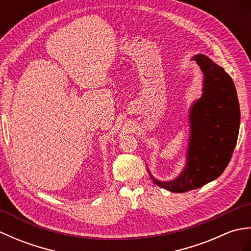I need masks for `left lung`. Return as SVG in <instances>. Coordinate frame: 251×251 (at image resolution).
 Listing matches in <instances>:
<instances>
[{
	"label": "left lung",
	"mask_w": 251,
	"mask_h": 251,
	"mask_svg": "<svg viewBox=\"0 0 251 251\" xmlns=\"http://www.w3.org/2000/svg\"><path fill=\"white\" fill-rule=\"evenodd\" d=\"M204 74L202 95L190 110L186 164L175 180L153 182L174 193L199 189L217 179L230 163L236 146L241 112L231 76L207 56L193 57Z\"/></svg>",
	"instance_id": "obj_1"
}]
</instances>
